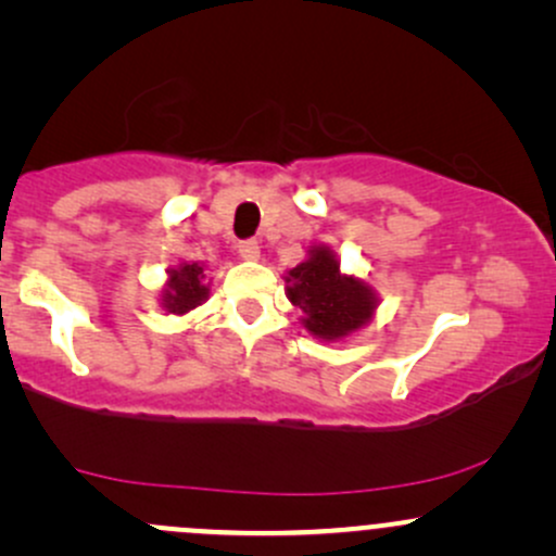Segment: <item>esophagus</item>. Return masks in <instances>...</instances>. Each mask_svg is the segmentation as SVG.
Returning <instances> with one entry per match:
<instances>
[{
    "mask_svg": "<svg viewBox=\"0 0 556 556\" xmlns=\"http://www.w3.org/2000/svg\"><path fill=\"white\" fill-rule=\"evenodd\" d=\"M238 253L242 261H258L261 256V245L256 240H242L238 245Z\"/></svg>",
    "mask_w": 556,
    "mask_h": 556,
    "instance_id": "34e87169",
    "label": "esophagus"
}]
</instances>
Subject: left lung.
<instances>
[{"instance_id":"1","label":"left lung","mask_w":556,"mask_h":556,"mask_svg":"<svg viewBox=\"0 0 556 556\" xmlns=\"http://www.w3.org/2000/svg\"><path fill=\"white\" fill-rule=\"evenodd\" d=\"M285 295L303 311L300 324L321 342H340L371 321L379 295L355 274H342L329 245H311L308 258L285 274Z\"/></svg>"}]
</instances>
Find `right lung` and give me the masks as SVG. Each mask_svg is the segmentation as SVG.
Wrapping results in <instances>:
<instances>
[{"label": "right lung", "instance_id": "1", "mask_svg": "<svg viewBox=\"0 0 556 556\" xmlns=\"http://www.w3.org/2000/svg\"><path fill=\"white\" fill-rule=\"evenodd\" d=\"M167 285L162 287V308L167 311V314L185 316L193 308H198L201 303H206L208 285L203 282L206 274H203L201 264H195V261L193 264L182 261V264L167 269Z\"/></svg>", "mask_w": 556, "mask_h": 556}]
</instances>
